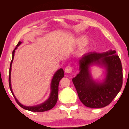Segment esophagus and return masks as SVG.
<instances>
[{"label":"esophagus","instance_id":"34e87169","mask_svg":"<svg viewBox=\"0 0 129 129\" xmlns=\"http://www.w3.org/2000/svg\"><path fill=\"white\" fill-rule=\"evenodd\" d=\"M65 72L67 73H71L72 72V68L71 66H67L66 68H65Z\"/></svg>","mask_w":129,"mask_h":129}]
</instances>
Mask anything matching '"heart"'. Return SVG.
<instances>
[{"instance_id": "heart-1", "label": "heart", "mask_w": 129, "mask_h": 129, "mask_svg": "<svg viewBox=\"0 0 129 129\" xmlns=\"http://www.w3.org/2000/svg\"><path fill=\"white\" fill-rule=\"evenodd\" d=\"M74 43L76 46L81 47L78 54L82 56L90 51L92 48V44L88 42V38L84 35H80L76 36L74 39Z\"/></svg>"}]
</instances>
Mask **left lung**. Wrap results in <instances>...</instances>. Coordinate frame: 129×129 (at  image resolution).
<instances>
[{"label":"left lung","mask_w":129,"mask_h":129,"mask_svg":"<svg viewBox=\"0 0 129 129\" xmlns=\"http://www.w3.org/2000/svg\"><path fill=\"white\" fill-rule=\"evenodd\" d=\"M116 51L112 49L103 53L89 52L78 61L80 72L72 81L78 97L85 106L101 108L108 105L119 92L122 85V67ZM97 65L106 69L102 81L94 80L90 67Z\"/></svg>","instance_id":"1"}]
</instances>
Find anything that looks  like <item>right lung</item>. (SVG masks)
I'll list each match as a JSON object with an SVG mask.
<instances>
[{
    "label": "right lung",
    "mask_w": 129,
    "mask_h": 129,
    "mask_svg": "<svg viewBox=\"0 0 129 129\" xmlns=\"http://www.w3.org/2000/svg\"><path fill=\"white\" fill-rule=\"evenodd\" d=\"M22 43L21 41H19L16 45V47L15 48V49L12 52V60L10 64V74H9V85L10 90L11 91L13 95L15 98V100H16L17 104L21 108H23L25 110L30 111V112H43L45 111L49 110L52 109L53 107L55 106L57 101L58 99V84H59L60 81L64 77V71L62 68H60L54 74L52 78L51 83V93H50V95L48 99L46 101H44L43 103L37 105L32 106H24L21 104L20 102H19L17 99L15 97L14 92H13L12 87H11V67H12V64L14 58L15 50L17 49V48Z\"/></svg>",
    "instance_id": "add662e5"
}]
</instances>
